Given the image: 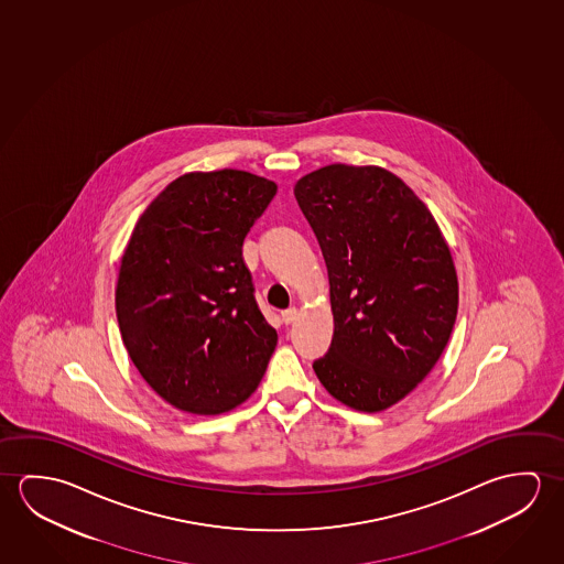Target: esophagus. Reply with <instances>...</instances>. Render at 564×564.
Segmentation results:
<instances>
[{"label": "esophagus", "instance_id": "34e87169", "mask_svg": "<svg viewBox=\"0 0 564 564\" xmlns=\"http://www.w3.org/2000/svg\"><path fill=\"white\" fill-rule=\"evenodd\" d=\"M295 317H297V310H295V307H288V310L282 312V322L286 323V325L294 323Z\"/></svg>", "mask_w": 564, "mask_h": 564}]
</instances>
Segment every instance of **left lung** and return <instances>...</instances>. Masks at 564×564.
Here are the masks:
<instances>
[{
    "label": "left lung",
    "mask_w": 564,
    "mask_h": 564,
    "mask_svg": "<svg viewBox=\"0 0 564 564\" xmlns=\"http://www.w3.org/2000/svg\"><path fill=\"white\" fill-rule=\"evenodd\" d=\"M294 196L332 286V347L313 370L352 410H386L447 347L458 307L447 242L420 197L376 166H325Z\"/></svg>",
    "instance_id": "obj_1"
}]
</instances>
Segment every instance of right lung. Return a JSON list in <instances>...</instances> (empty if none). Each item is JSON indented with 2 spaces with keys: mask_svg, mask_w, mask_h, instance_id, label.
<instances>
[{
  "mask_svg": "<svg viewBox=\"0 0 564 564\" xmlns=\"http://www.w3.org/2000/svg\"><path fill=\"white\" fill-rule=\"evenodd\" d=\"M274 196V182L249 172L186 174L134 225L117 280L119 332L147 384L182 412H229L267 372L278 335L242 241Z\"/></svg>",
  "mask_w": 564,
  "mask_h": 564,
  "instance_id": "obj_1",
  "label": "right lung"
}]
</instances>
